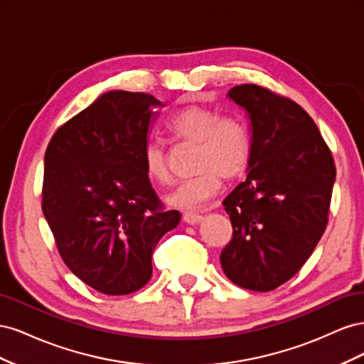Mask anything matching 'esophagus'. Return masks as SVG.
Returning a JSON list of instances; mask_svg holds the SVG:
<instances>
[{"mask_svg": "<svg viewBox=\"0 0 364 364\" xmlns=\"http://www.w3.org/2000/svg\"><path fill=\"white\" fill-rule=\"evenodd\" d=\"M202 220H203V217L199 215V214H194V213H185L183 214V222L186 225H199Z\"/></svg>", "mask_w": 364, "mask_h": 364, "instance_id": "1", "label": "esophagus"}]
</instances>
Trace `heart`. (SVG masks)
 <instances>
[{
	"label": "heart",
	"instance_id": "obj_1",
	"mask_svg": "<svg viewBox=\"0 0 364 364\" xmlns=\"http://www.w3.org/2000/svg\"><path fill=\"white\" fill-rule=\"evenodd\" d=\"M165 129L178 141L196 144L193 168L197 173L165 197L174 208H203L220 190L222 176L225 179L238 178L250 161L252 139L245 121L222 117L217 109L186 106L168 119ZM142 161L151 182H171L168 153L159 142L146 146Z\"/></svg>",
	"mask_w": 364,
	"mask_h": 364
}]
</instances>
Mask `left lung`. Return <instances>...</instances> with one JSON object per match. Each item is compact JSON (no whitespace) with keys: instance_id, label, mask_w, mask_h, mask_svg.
<instances>
[{"instance_id":"left-lung-1","label":"left lung","mask_w":364,"mask_h":364,"mask_svg":"<svg viewBox=\"0 0 364 364\" xmlns=\"http://www.w3.org/2000/svg\"><path fill=\"white\" fill-rule=\"evenodd\" d=\"M250 121L247 178L223 205L232 240L220 262L240 287L270 291L310 258L328 223L334 161L304 109L257 85L228 92Z\"/></svg>"}]
</instances>
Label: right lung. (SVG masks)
I'll use <instances>...</instances> for the list:
<instances>
[{
  "label": "right lung",
  "mask_w": 364,
  "mask_h": 364,
  "mask_svg": "<svg viewBox=\"0 0 364 364\" xmlns=\"http://www.w3.org/2000/svg\"><path fill=\"white\" fill-rule=\"evenodd\" d=\"M165 105L109 91L53 135L43 159L42 213L70 270L94 290L129 294L151 278L158 241L178 226L144 171V149Z\"/></svg>",
  "instance_id": "add662e5"
}]
</instances>
